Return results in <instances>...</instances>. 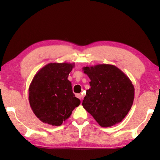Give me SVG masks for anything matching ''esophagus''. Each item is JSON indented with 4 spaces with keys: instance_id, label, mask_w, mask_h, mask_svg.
<instances>
[{
    "instance_id": "esophagus-1",
    "label": "esophagus",
    "mask_w": 160,
    "mask_h": 160,
    "mask_svg": "<svg viewBox=\"0 0 160 160\" xmlns=\"http://www.w3.org/2000/svg\"><path fill=\"white\" fill-rule=\"evenodd\" d=\"M76 96L78 98V99H80V100H81V98H82V95H81V94H76Z\"/></svg>"
}]
</instances>
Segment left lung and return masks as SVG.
<instances>
[{
  "label": "left lung",
  "mask_w": 160,
  "mask_h": 160,
  "mask_svg": "<svg viewBox=\"0 0 160 160\" xmlns=\"http://www.w3.org/2000/svg\"><path fill=\"white\" fill-rule=\"evenodd\" d=\"M90 78L82 106L102 127L120 123L133 103L135 89L123 71L112 64L84 67Z\"/></svg>",
  "instance_id": "obj_1"
}]
</instances>
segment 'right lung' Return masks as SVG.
I'll list each match as a JSON object with an SVG mask.
<instances>
[{
    "instance_id": "add662e5",
    "label": "right lung",
    "mask_w": 160,
    "mask_h": 160,
    "mask_svg": "<svg viewBox=\"0 0 160 160\" xmlns=\"http://www.w3.org/2000/svg\"><path fill=\"white\" fill-rule=\"evenodd\" d=\"M74 67V62L49 63L33 77L29 87V102L33 113L43 123L60 126L80 104L67 79Z\"/></svg>"
}]
</instances>
